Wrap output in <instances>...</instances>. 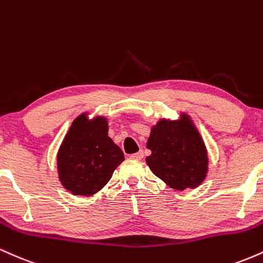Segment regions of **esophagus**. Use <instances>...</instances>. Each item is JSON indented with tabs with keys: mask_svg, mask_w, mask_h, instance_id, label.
<instances>
[{
	"mask_svg": "<svg viewBox=\"0 0 263 263\" xmlns=\"http://www.w3.org/2000/svg\"><path fill=\"white\" fill-rule=\"evenodd\" d=\"M131 157L134 159H142L143 158V151H138V152L134 153V155H131Z\"/></svg>",
	"mask_w": 263,
	"mask_h": 263,
	"instance_id": "obj_1",
	"label": "esophagus"
}]
</instances>
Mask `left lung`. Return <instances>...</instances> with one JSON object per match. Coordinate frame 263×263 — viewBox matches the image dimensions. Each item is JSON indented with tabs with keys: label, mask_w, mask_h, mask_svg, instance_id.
I'll return each mask as SVG.
<instances>
[{
	"label": "left lung",
	"mask_w": 263,
	"mask_h": 263,
	"mask_svg": "<svg viewBox=\"0 0 263 263\" xmlns=\"http://www.w3.org/2000/svg\"><path fill=\"white\" fill-rule=\"evenodd\" d=\"M151 156L146 163L152 173L174 190L195 189L209 171L205 142L192 117L180 111L179 119H159L147 140Z\"/></svg>",
	"instance_id": "left-lung-1"
}]
</instances>
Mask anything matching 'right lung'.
<instances>
[{"label":"right lung","instance_id":"obj_1","mask_svg":"<svg viewBox=\"0 0 263 263\" xmlns=\"http://www.w3.org/2000/svg\"><path fill=\"white\" fill-rule=\"evenodd\" d=\"M80 114L71 122L57 153L60 184L81 197L100 192L125 161L121 148L108 137L107 117Z\"/></svg>","mask_w":263,"mask_h":263}]
</instances>
